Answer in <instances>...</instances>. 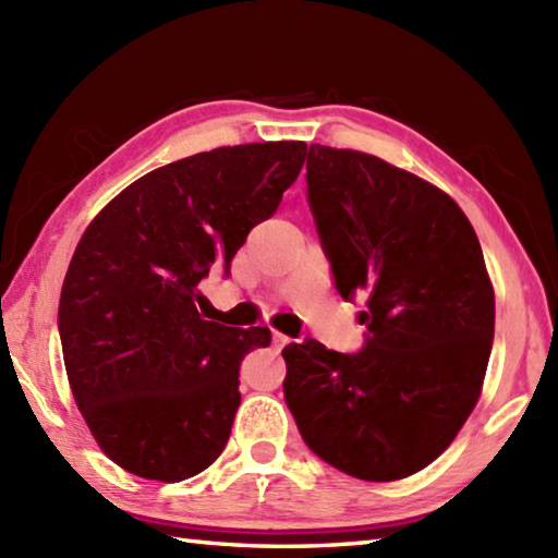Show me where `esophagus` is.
Segmentation results:
<instances>
[{
  "label": "esophagus",
  "mask_w": 558,
  "mask_h": 558,
  "mask_svg": "<svg viewBox=\"0 0 558 558\" xmlns=\"http://www.w3.org/2000/svg\"><path fill=\"white\" fill-rule=\"evenodd\" d=\"M290 342V338L288 336H282V333H272V348L276 350H282Z\"/></svg>",
  "instance_id": "34e87169"
}]
</instances>
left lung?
<instances>
[{"label":"left lung","mask_w":558,"mask_h":558,"mask_svg":"<svg viewBox=\"0 0 558 558\" xmlns=\"http://www.w3.org/2000/svg\"><path fill=\"white\" fill-rule=\"evenodd\" d=\"M310 206L342 298L362 292L357 354L282 350L286 400L318 458L366 482L424 470L468 422L494 342V286L465 213L362 150L310 146Z\"/></svg>","instance_id":"left-lung-1"}]
</instances>
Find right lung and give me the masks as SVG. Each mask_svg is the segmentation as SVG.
<instances>
[{"label": "right lung", "instance_id": "obj_1", "mask_svg": "<svg viewBox=\"0 0 558 558\" xmlns=\"http://www.w3.org/2000/svg\"><path fill=\"white\" fill-rule=\"evenodd\" d=\"M304 158V141L196 153L129 184L81 234L59 338L76 408L122 470L182 482L222 453L242 360L270 330L206 322L198 286L278 210Z\"/></svg>", "mask_w": 558, "mask_h": 558}]
</instances>
